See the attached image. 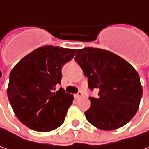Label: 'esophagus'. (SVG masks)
<instances>
[{
    "instance_id": "1",
    "label": "esophagus",
    "mask_w": 149,
    "mask_h": 149,
    "mask_svg": "<svg viewBox=\"0 0 149 149\" xmlns=\"http://www.w3.org/2000/svg\"><path fill=\"white\" fill-rule=\"evenodd\" d=\"M82 95H83V94H82L81 92H78V93L74 94V98H76V99H77V98H80Z\"/></svg>"
}]
</instances>
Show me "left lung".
I'll return each instance as SVG.
<instances>
[{
    "instance_id": "obj_1",
    "label": "left lung",
    "mask_w": 149,
    "mask_h": 149,
    "mask_svg": "<svg viewBox=\"0 0 149 149\" xmlns=\"http://www.w3.org/2000/svg\"><path fill=\"white\" fill-rule=\"evenodd\" d=\"M75 61L98 97H89L86 120L103 131L120 128L136 113L143 87L136 70L125 59L108 50L85 47L76 52Z\"/></svg>"
}]
</instances>
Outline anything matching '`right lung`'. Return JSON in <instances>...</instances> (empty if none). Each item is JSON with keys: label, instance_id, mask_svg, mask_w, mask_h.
Here are the masks:
<instances>
[{"label": "right lung", "instance_id": "add662e5", "mask_svg": "<svg viewBox=\"0 0 149 149\" xmlns=\"http://www.w3.org/2000/svg\"><path fill=\"white\" fill-rule=\"evenodd\" d=\"M76 50L60 47H39L12 69L7 97L17 118L31 130L47 132L63 123L73 95L63 88L62 67L74 57Z\"/></svg>", "mask_w": 149, "mask_h": 149}]
</instances>
